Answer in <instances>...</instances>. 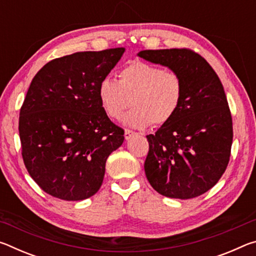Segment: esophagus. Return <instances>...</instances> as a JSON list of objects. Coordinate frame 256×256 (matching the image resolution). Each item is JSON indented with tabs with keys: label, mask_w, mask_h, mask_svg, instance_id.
<instances>
[{
	"label": "esophagus",
	"mask_w": 256,
	"mask_h": 256,
	"mask_svg": "<svg viewBox=\"0 0 256 256\" xmlns=\"http://www.w3.org/2000/svg\"><path fill=\"white\" fill-rule=\"evenodd\" d=\"M136 132H133V131H131V130H125V132H124V138H125V140H130V138H131L132 136H136Z\"/></svg>",
	"instance_id": "34e87169"
}]
</instances>
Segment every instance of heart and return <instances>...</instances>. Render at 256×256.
Masks as SVG:
<instances>
[{
	"label": "heart",
	"mask_w": 256,
	"mask_h": 256,
	"mask_svg": "<svg viewBox=\"0 0 256 256\" xmlns=\"http://www.w3.org/2000/svg\"><path fill=\"white\" fill-rule=\"evenodd\" d=\"M118 82L105 76L98 84V99L110 118H118L130 105L133 108L122 122L134 128L164 125L174 118L183 98V82L176 72L154 64L133 60L118 73Z\"/></svg>",
	"instance_id": "1"
}]
</instances>
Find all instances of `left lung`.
<instances>
[{
  "mask_svg": "<svg viewBox=\"0 0 256 256\" xmlns=\"http://www.w3.org/2000/svg\"><path fill=\"white\" fill-rule=\"evenodd\" d=\"M138 56L167 66L183 82L174 118L146 136V178L164 196L196 198L218 183L230 157L232 120L222 81L193 50H146Z\"/></svg>",
  "mask_w": 256,
  "mask_h": 256,
  "instance_id": "obj_1",
  "label": "left lung"
}]
</instances>
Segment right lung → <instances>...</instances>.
<instances>
[{
  "mask_svg": "<svg viewBox=\"0 0 256 256\" xmlns=\"http://www.w3.org/2000/svg\"><path fill=\"white\" fill-rule=\"evenodd\" d=\"M124 47L79 52L45 64L20 110L22 158L32 178L50 196L80 201L98 192L106 160L124 141L108 118L97 90Z\"/></svg>",
  "mask_w": 256,
  "mask_h": 256,
  "instance_id": "right-lung-1",
  "label": "right lung"
}]
</instances>
